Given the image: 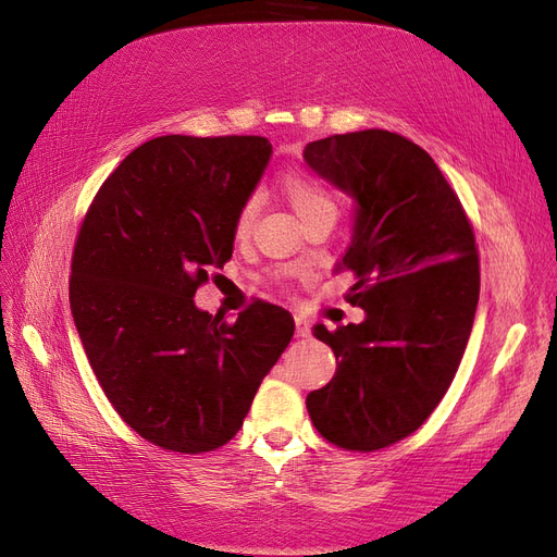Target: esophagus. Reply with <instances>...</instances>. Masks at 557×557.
<instances>
[{
	"label": "esophagus",
	"instance_id": "1",
	"mask_svg": "<svg viewBox=\"0 0 557 557\" xmlns=\"http://www.w3.org/2000/svg\"><path fill=\"white\" fill-rule=\"evenodd\" d=\"M311 327H309V320L305 315H295V334L297 336H309Z\"/></svg>",
	"mask_w": 557,
	"mask_h": 557
}]
</instances>
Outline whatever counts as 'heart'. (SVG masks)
Masks as SVG:
<instances>
[{
    "label": "heart",
    "mask_w": 557,
    "mask_h": 557,
    "mask_svg": "<svg viewBox=\"0 0 557 557\" xmlns=\"http://www.w3.org/2000/svg\"><path fill=\"white\" fill-rule=\"evenodd\" d=\"M281 193L285 199H288V205L295 209V213L301 218V221H307V218L323 211L334 213L332 190L313 174H307V172L285 174L281 178ZM256 209H258V199L250 197L237 213V223H234L237 234L248 232L252 218H256Z\"/></svg>",
    "instance_id": "1"
}]
</instances>
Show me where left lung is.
Listing matches in <instances>:
<instances>
[{
    "label": "left lung",
    "mask_w": 557,
    "mask_h": 557,
    "mask_svg": "<svg viewBox=\"0 0 557 557\" xmlns=\"http://www.w3.org/2000/svg\"><path fill=\"white\" fill-rule=\"evenodd\" d=\"M305 160L356 199L339 267L367 313L313 327L336 374L307 409L330 444L379 450L423 425L458 372L479 305L476 239L440 166L395 132L334 134L307 144Z\"/></svg>",
    "instance_id": "8db88e82"
}]
</instances>
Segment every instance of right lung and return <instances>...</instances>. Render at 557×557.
Segmentation results:
<instances>
[{
  "mask_svg": "<svg viewBox=\"0 0 557 557\" xmlns=\"http://www.w3.org/2000/svg\"><path fill=\"white\" fill-rule=\"evenodd\" d=\"M269 158L264 137L166 134L134 148L83 218L70 281L78 336L117 416L160 448L227 444L293 339L281 307L256 301L225 323L193 299L232 258Z\"/></svg>",
  "mask_w": 557,
  "mask_h": 557,
  "instance_id": "add662e5",
  "label": "right lung"
}]
</instances>
